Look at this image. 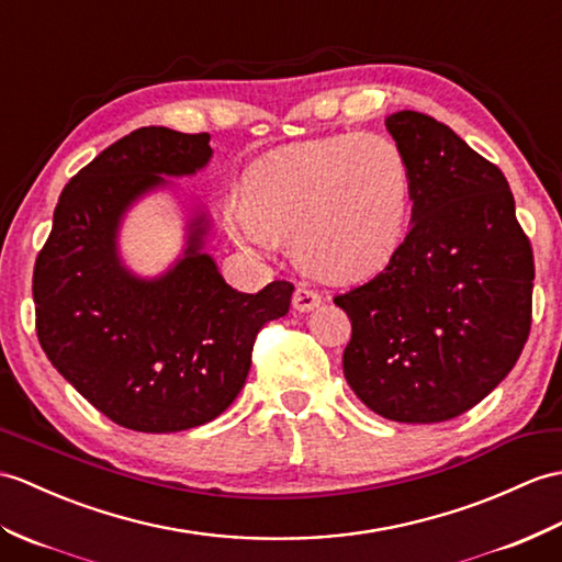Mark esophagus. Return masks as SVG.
<instances>
[{
    "label": "esophagus",
    "mask_w": 562,
    "mask_h": 562,
    "mask_svg": "<svg viewBox=\"0 0 562 562\" xmlns=\"http://www.w3.org/2000/svg\"><path fill=\"white\" fill-rule=\"evenodd\" d=\"M292 306L299 313H306V311L318 308L321 306V294L308 290V286H304V284H299L296 290H294V294H292Z\"/></svg>",
    "instance_id": "34e87169"
}]
</instances>
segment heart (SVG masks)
<instances>
[{
	"label": "heart",
	"mask_w": 562,
	"mask_h": 562,
	"mask_svg": "<svg viewBox=\"0 0 562 562\" xmlns=\"http://www.w3.org/2000/svg\"><path fill=\"white\" fill-rule=\"evenodd\" d=\"M409 162L381 134H335L272 150L246 169L227 229L249 249L292 239L302 263L330 280L383 268L404 237Z\"/></svg>",
	"instance_id": "1"
}]
</instances>
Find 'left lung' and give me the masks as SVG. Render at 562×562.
I'll return each instance as SVG.
<instances>
[{
	"label": "left lung",
	"mask_w": 562,
	"mask_h": 562,
	"mask_svg": "<svg viewBox=\"0 0 562 562\" xmlns=\"http://www.w3.org/2000/svg\"><path fill=\"white\" fill-rule=\"evenodd\" d=\"M412 172V227L383 272L335 296L351 321L342 369L400 424L472 409L513 371L531 328L533 254L505 175L450 126L385 120Z\"/></svg>",
	"instance_id": "left-lung-1"
}]
</instances>
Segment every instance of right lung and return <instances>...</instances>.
<instances>
[{
	"mask_svg": "<svg viewBox=\"0 0 562 562\" xmlns=\"http://www.w3.org/2000/svg\"><path fill=\"white\" fill-rule=\"evenodd\" d=\"M211 134L143 126L104 148L67 187L33 270L35 330L47 359L108 419L143 434L213 422L246 383L258 330L290 311L294 284L232 290L203 251L195 213L187 249L160 278L120 258V225L140 195L211 160Z\"/></svg>",
	"mask_w": 562,
	"mask_h": 562,
	"instance_id": "add662e5",
	"label": "right lung"
}]
</instances>
